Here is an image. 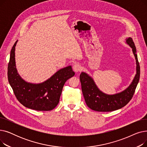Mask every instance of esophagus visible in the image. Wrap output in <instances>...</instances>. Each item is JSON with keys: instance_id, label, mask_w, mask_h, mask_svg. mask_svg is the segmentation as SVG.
I'll return each instance as SVG.
<instances>
[{"instance_id": "esophagus-1", "label": "esophagus", "mask_w": 147, "mask_h": 147, "mask_svg": "<svg viewBox=\"0 0 147 147\" xmlns=\"http://www.w3.org/2000/svg\"><path fill=\"white\" fill-rule=\"evenodd\" d=\"M73 70L75 71V72H79L80 71H81L82 69V67H81V65L79 63H76L73 65Z\"/></svg>"}]
</instances>
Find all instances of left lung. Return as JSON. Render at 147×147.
Returning a JSON list of instances; mask_svg holds the SVG:
<instances>
[{
  "label": "left lung",
  "instance_id": "8db88e82",
  "mask_svg": "<svg viewBox=\"0 0 147 147\" xmlns=\"http://www.w3.org/2000/svg\"><path fill=\"white\" fill-rule=\"evenodd\" d=\"M125 43L132 48L136 60V74L134 78L125 90L114 94H107L100 90L94 79L85 72H82L80 80L82 90L86 105L90 109L96 111L108 112L117 110L125 107L132 99L140 80V67L138 63L136 49L131 37L126 38Z\"/></svg>",
  "mask_w": 147,
  "mask_h": 147
}]
</instances>
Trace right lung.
<instances>
[{
    "label": "right lung",
    "instance_id": "add662e5",
    "mask_svg": "<svg viewBox=\"0 0 147 147\" xmlns=\"http://www.w3.org/2000/svg\"><path fill=\"white\" fill-rule=\"evenodd\" d=\"M15 43L11 51L7 67V78L18 101L27 108L37 111H50L59 101L62 90L65 82L75 73L71 65L58 70L43 82L33 83L26 82L18 74L15 63Z\"/></svg>",
    "mask_w": 147,
    "mask_h": 147
}]
</instances>
